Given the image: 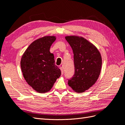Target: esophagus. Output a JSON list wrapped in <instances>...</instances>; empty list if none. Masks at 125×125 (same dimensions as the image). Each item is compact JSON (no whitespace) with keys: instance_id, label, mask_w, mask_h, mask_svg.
<instances>
[{"instance_id":"obj_1","label":"esophagus","mask_w":125,"mask_h":125,"mask_svg":"<svg viewBox=\"0 0 125 125\" xmlns=\"http://www.w3.org/2000/svg\"><path fill=\"white\" fill-rule=\"evenodd\" d=\"M60 69L61 70V73H62V75H63V73H64V70H63V67H60Z\"/></svg>"}]
</instances>
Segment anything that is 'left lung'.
Returning a JSON list of instances; mask_svg holds the SVG:
<instances>
[{"label": "left lung", "mask_w": 125, "mask_h": 125, "mask_svg": "<svg viewBox=\"0 0 125 125\" xmlns=\"http://www.w3.org/2000/svg\"><path fill=\"white\" fill-rule=\"evenodd\" d=\"M73 52L75 74L68 85L76 92H83L94 85L100 75L102 60L99 50L82 37L67 36Z\"/></svg>", "instance_id": "obj_1"}]
</instances>
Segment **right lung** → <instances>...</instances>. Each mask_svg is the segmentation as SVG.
Segmentation results:
<instances>
[{
    "label": "right lung",
    "instance_id": "obj_1",
    "mask_svg": "<svg viewBox=\"0 0 125 125\" xmlns=\"http://www.w3.org/2000/svg\"><path fill=\"white\" fill-rule=\"evenodd\" d=\"M56 40L54 36L36 40L25 50L21 59V71L27 83L39 93L50 91L61 75L55 64L54 54L50 48Z\"/></svg>",
    "mask_w": 125,
    "mask_h": 125
}]
</instances>
